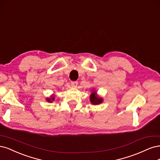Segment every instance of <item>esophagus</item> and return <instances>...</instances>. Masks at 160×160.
<instances>
[{"label":"esophagus","instance_id":"1","mask_svg":"<svg viewBox=\"0 0 160 160\" xmlns=\"http://www.w3.org/2000/svg\"><path fill=\"white\" fill-rule=\"evenodd\" d=\"M71 85L73 87H76L77 85H78V82H72Z\"/></svg>","mask_w":160,"mask_h":160}]
</instances>
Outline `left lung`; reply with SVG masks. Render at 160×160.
Instances as JSON below:
<instances>
[{
    "label": "left lung",
    "mask_w": 160,
    "mask_h": 160,
    "mask_svg": "<svg viewBox=\"0 0 160 160\" xmlns=\"http://www.w3.org/2000/svg\"><path fill=\"white\" fill-rule=\"evenodd\" d=\"M90 100L92 105H99L102 104L103 101H104L102 97L98 95L97 92L95 90L94 88L92 90L91 94L90 96Z\"/></svg>",
    "instance_id": "8db88e82"
}]
</instances>
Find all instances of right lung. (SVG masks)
Returning a JSON list of instances; mask_svg holds the SVG:
<instances>
[{
  "label": "right lung",
  "mask_w": 160,
  "mask_h": 160,
  "mask_svg": "<svg viewBox=\"0 0 160 160\" xmlns=\"http://www.w3.org/2000/svg\"><path fill=\"white\" fill-rule=\"evenodd\" d=\"M54 96H55V94H53L51 95L50 97L46 98V100L48 102H49V103H52V102L54 100V99H55V98H54Z\"/></svg>",
  "instance_id": "add662e5"
}]
</instances>
